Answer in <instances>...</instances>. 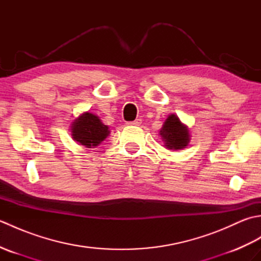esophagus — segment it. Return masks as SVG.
<instances>
[{
	"label": "esophagus",
	"instance_id": "obj_1",
	"mask_svg": "<svg viewBox=\"0 0 261 261\" xmlns=\"http://www.w3.org/2000/svg\"><path fill=\"white\" fill-rule=\"evenodd\" d=\"M141 122H142L141 119H136L135 121L129 122V123H127V124H130V125H140Z\"/></svg>",
	"mask_w": 261,
	"mask_h": 261
}]
</instances>
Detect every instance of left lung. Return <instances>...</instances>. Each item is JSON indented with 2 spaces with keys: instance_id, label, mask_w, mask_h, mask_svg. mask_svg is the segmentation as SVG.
<instances>
[{
  "instance_id": "obj_1",
  "label": "left lung",
  "mask_w": 261,
  "mask_h": 261,
  "mask_svg": "<svg viewBox=\"0 0 261 261\" xmlns=\"http://www.w3.org/2000/svg\"><path fill=\"white\" fill-rule=\"evenodd\" d=\"M159 136L162 137L164 147L169 150H181L191 141L190 129L175 113L169 114L165 120Z\"/></svg>"
}]
</instances>
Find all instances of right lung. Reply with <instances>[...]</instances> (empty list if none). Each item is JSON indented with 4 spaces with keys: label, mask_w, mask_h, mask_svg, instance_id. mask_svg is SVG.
I'll use <instances>...</instances> for the list:
<instances>
[{
    "label": "right lung",
    "mask_w": 261,
    "mask_h": 261,
    "mask_svg": "<svg viewBox=\"0 0 261 261\" xmlns=\"http://www.w3.org/2000/svg\"><path fill=\"white\" fill-rule=\"evenodd\" d=\"M110 127L104 124L96 114L84 112L71 122L70 136L79 145L86 148H95L107 139Z\"/></svg>",
    "instance_id": "obj_1"
}]
</instances>
